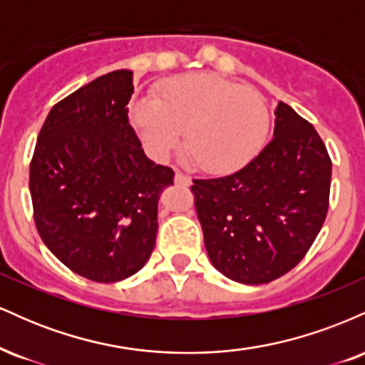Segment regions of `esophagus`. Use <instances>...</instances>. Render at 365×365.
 Instances as JSON below:
<instances>
[{
  "label": "esophagus",
  "mask_w": 365,
  "mask_h": 365,
  "mask_svg": "<svg viewBox=\"0 0 365 365\" xmlns=\"http://www.w3.org/2000/svg\"><path fill=\"white\" fill-rule=\"evenodd\" d=\"M175 183L182 187H188L192 183V180L190 177H187L185 173H182V171H177V173H175Z\"/></svg>",
  "instance_id": "1"
}]
</instances>
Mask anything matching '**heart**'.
I'll return each instance as SVG.
<instances>
[{
  "instance_id": "b5f03b06",
  "label": "heart",
  "mask_w": 365,
  "mask_h": 365,
  "mask_svg": "<svg viewBox=\"0 0 365 365\" xmlns=\"http://www.w3.org/2000/svg\"><path fill=\"white\" fill-rule=\"evenodd\" d=\"M130 118L154 158H166L182 144L207 173L240 170L262 149L269 133V110L250 87L212 73H190L165 82L158 99L142 98Z\"/></svg>"
}]
</instances>
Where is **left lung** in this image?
I'll return each mask as SVG.
<instances>
[{
	"label": "left lung",
	"instance_id": "left-lung-1",
	"mask_svg": "<svg viewBox=\"0 0 365 365\" xmlns=\"http://www.w3.org/2000/svg\"><path fill=\"white\" fill-rule=\"evenodd\" d=\"M274 137L228 177L194 180L204 244L220 273L245 284L293 269L321 232L329 207L331 159L316 128L279 101Z\"/></svg>",
	"mask_w": 365,
	"mask_h": 365
}]
</instances>
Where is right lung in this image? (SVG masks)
Masks as SVG:
<instances>
[{
	"label": "right lung",
	"mask_w": 365,
	"mask_h": 365,
	"mask_svg": "<svg viewBox=\"0 0 365 365\" xmlns=\"http://www.w3.org/2000/svg\"><path fill=\"white\" fill-rule=\"evenodd\" d=\"M133 75H101L49 111L31 161L39 237L73 273L115 283L149 261L158 200L175 171L153 163L128 123Z\"/></svg>",
	"instance_id": "right-lung-1"
}]
</instances>
